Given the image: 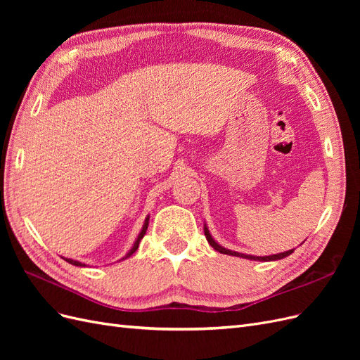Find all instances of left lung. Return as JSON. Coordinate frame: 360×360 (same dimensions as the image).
Masks as SVG:
<instances>
[{"label":"left lung","mask_w":360,"mask_h":360,"mask_svg":"<svg viewBox=\"0 0 360 360\" xmlns=\"http://www.w3.org/2000/svg\"><path fill=\"white\" fill-rule=\"evenodd\" d=\"M204 234H205V238L207 242L210 243V246L213 249H216L217 252L221 254H226V255H233V257H240V258H246V259H254V261H276V259H282L285 258L288 255H291L294 252V249H290V250H285V252H281V254H276V255H266V257H255V255H246V254H240V252H236V250H230L226 249L224 246H221L219 243L214 242V238L212 237L209 228H207V225L204 224Z\"/></svg>","instance_id":"1"}]
</instances>
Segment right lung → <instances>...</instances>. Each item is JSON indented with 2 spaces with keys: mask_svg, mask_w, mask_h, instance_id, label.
Instances as JSON below:
<instances>
[{
  "mask_svg": "<svg viewBox=\"0 0 360 360\" xmlns=\"http://www.w3.org/2000/svg\"><path fill=\"white\" fill-rule=\"evenodd\" d=\"M148 221H150V216H147L146 217V221H144V225H143V230H141V233L138 234V237H136V240H135V243H134V246L129 249V252L122 258V259H126V258H129L130 255H132L135 250L138 249V246H139V242L143 240V237H144V234L147 233V228H148ZM68 261V263H70V264H73V266H78V267H85V264L84 263H79V261H76V259H70V258H64ZM120 259V261H122Z\"/></svg>",
  "mask_w": 360,
  "mask_h": 360,
  "instance_id": "obj_1",
  "label": "right lung"
}]
</instances>
